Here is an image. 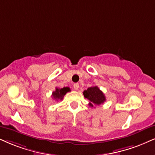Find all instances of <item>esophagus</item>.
I'll return each mask as SVG.
<instances>
[{
  "label": "esophagus",
  "mask_w": 155,
  "mask_h": 155,
  "mask_svg": "<svg viewBox=\"0 0 155 155\" xmlns=\"http://www.w3.org/2000/svg\"><path fill=\"white\" fill-rule=\"evenodd\" d=\"M73 87L75 91H78V88H79V84L78 83H74L73 85Z\"/></svg>",
  "instance_id": "obj_1"
}]
</instances>
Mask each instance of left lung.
<instances>
[{"label":"left lung","instance_id":"obj_1","mask_svg":"<svg viewBox=\"0 0 155 155\" xmlns=\"http://www.w3.org/2000/svg\"><path fill=\"white\" fill-rule=\"evenodd\" d=\"M84 97L91 101L89 106L93 107V105L103 104L106 101V97L104 93L97 86L90 87L83 92Z\"/></svg>","mask_w":155,"mask_h":155}]
</instances>
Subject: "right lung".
I'll list each match as a JSON object with an SVG mask.
<instances>
[{
    "mask_svg": "<svg viewBox=\"0 0 155 155\" xmlns=\"http://www.w3.org/2000/svg\"><path fill=\"white\" fill-rule=\"evenodd\" d=\"M69 91H70V89L68 87H62V88H57V87H56V90L52 93L51 96L53 97L54 100H62L64 95H65L66 93Z\"/></svg>",
    "mask_w": 155,
    "mask_h": 155,
    "instance_id": "right-lung-1",
    "label": "right lung"
}]
</instances>
